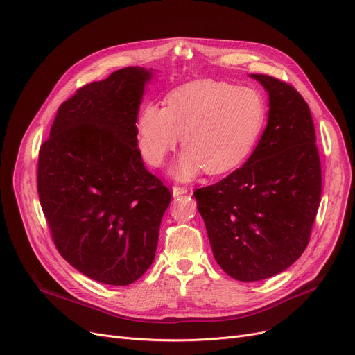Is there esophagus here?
I'll return each instance as SVG.
<instances>
[{"instance_id": "obj_1", "label": "esophagus", "mask_w": 355, "mask_h": 355, "mask_svg": "<svg viewBox=\"0 0 355 355\" xmlns=\"http://www.w3.org/2000/svg\"><path fill=\"white\" fill-rule=\"evenodd\" d=\"M187 191H189L187 187H180V185H174V187H173V196H174V197H178V196H181V194H185Z\"/></svg>"}]
</instances>
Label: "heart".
Returning <instances> with one entry per match:
<instances>
[{
  "mask_svg": "<svg viewBox=\"0 0 355 355\" xmlns=\"http://www.w3.org/2000/svg\"><path fill=\"white\" fill-rule=\"evenodd\" d=\"M266 102L257 89L211 79L171 90L165 107L146 103L137 118V144L144 159L159 166L180 141L185 148L173 168L190 180L206 168L225 174L243 164L262 135Z\"/></svg>",
  "mask_w": 355,
  "mask_h": 355,
  "instance_id": "1",
  "label": "heart"
}]
</instances>
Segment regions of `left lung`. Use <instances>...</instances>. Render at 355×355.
Returning <instances> with one entry per match:
<instances>
[{
  "label": "left lung",
  "mask_w": 355,
  "mask_h": 355,
  "mask_svg": "<svg viewBox=\"0 0 355 355\" xmlns=\"http://www.w3.org/2000/svg\"><path fill=\"white\" fill-rule=\"evenodd\" d=\"M250 76L269 95L262 138L243 166L194 191L216 262L241 282L272 277L300 259L322 190L308 103L286 82Z\"/></svg>",
  "instance_id": "8db88e82"
}]
</instances>
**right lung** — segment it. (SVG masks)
I'll list each match as a JSON object with an SVG mask.
<instances>
[{
  "label": "right lung",
  "mask_w": 355,
  "mask_h": 355,
  "mask_svg": "<svg viewBox=\"0 0 355 355\" xmlns=\"http://www.w3.org/2000/svg\"><path fill=\"white\" fill-rule=\"evenodd\" d=\"M151 71L125 67L76 90L60 105L39 153L37 191L55 248L106 285L132 284L153 265L171 201L137 144Z\"/></svg>",
  "instance_id": "obj_1"
}]
</instances>
